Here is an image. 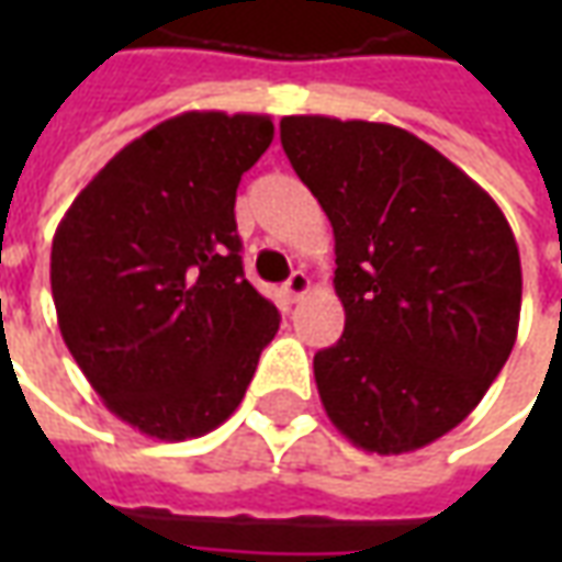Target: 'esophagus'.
I'll use <instances>...</instances> for the list:
<instances>
[{"label": "esophagus", "instance_id": "34e87169", "mask_svg": "<svg viewBox=\"0 0 562 562\" xmlns=\"http://www.w3.org/2000/svg\"><path fill=\"white\" fill-rule=\"evenodd\" d=\"M310 277H306L304 270H294L292 277H289V282H285V294H289V301H301L306 292H310Z\"/></svg>", "mask_w": 562, "mask_h": 562}]
</instances>
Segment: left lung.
Here are the masks:
<instances>
[{"label": "left lung", "instance_id": "obj_1", "mask_svg": "<svg viewBox=\"0 0 562 562\" xmlns=\"http://www.w3.org/2000/svg\"><path fill=\"white\" fill-rule=\"evenodd\" d=\"M280 138L334 228L346 330L313 358L322 406L364 451L430 446L482 403L518 340L515 234L406 128L297 114Z\"/></svg>", "mask_w": 562, "mask_h": 562}]
</instances>
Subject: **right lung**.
Here are the masks:
<instances>
[{
    "mask_svg": "<svg viewBox=\"0 0 562 562\" xmlns=\"http://www.w3.org/2000/svg\"><path fill=\"white\" fill-rule=\"evenodd\" d=\"M273 140L268 114L186 111L116 153L54 234L68 352L104 406L183 442L240 406L280 313L249 285L234 198Z\"/></svg>",
    "mask_w": 562,
    "mask_h": 562,
    "instance_id": "add662e5",
    "label": "right lung"
}]
</instances>
